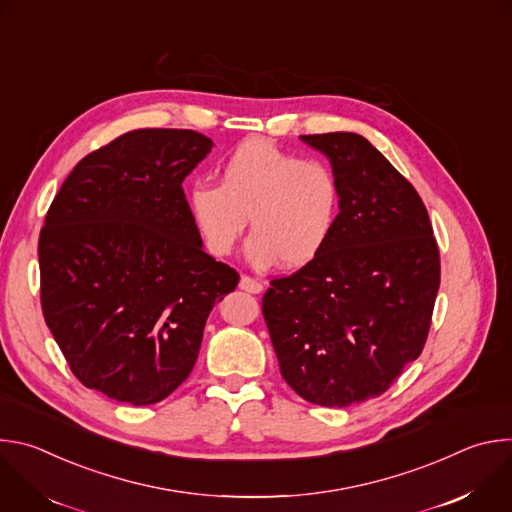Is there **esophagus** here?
<instances>
[{
  "label": "esophagus",
  "instance_id": "obj_1",
  "mask_svg": "<svg viewBox=\"0 0 512 512\" xmlns=\"http://www.w3.org/2000/svg\"><path fill=\"white\" fill-rule=\"evenodd\" d=\"M239 287L245 289V291H249V294H261V291H263V283L257 281L255 277H249V275H241Z\"/></svg>",
  "mask_w": 512,
  "mask_h": 512
}]
</instances>
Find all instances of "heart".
<instances>
[{
    "mask_svg": "<svg viewBox=\"0 0 512 512\" xmlns=\"http://www.w3.org/2000/svg\"><path fill=\"white\" fill-rule=\"evenodd\" d=\"M186 202L212 257L235 249L249 218L247 259L257 267L281 261L285 269H300L324 251L336 229L340 184L322 160H300L269 139H249L218 168V186L196 182Z\"/></svg>",
    "mask_w": 512,
    "mask_h": 512,
    "instance_id": "heart-1",
    "label": "heart"
}]
</instances>
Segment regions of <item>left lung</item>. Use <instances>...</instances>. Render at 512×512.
Instances as JSON below:
<instances>
[{
    "label": "left lung",
    "instance_id": "8db88e82",
    "mask_svg": "<svg viewBox=\"0 0 512 512\" xmlns=\"http://www.w3.org/2000/svg\"><path fill=\"white\" fill-rule=\"evenodd\" d=\"M340 184L336 229L263 296L279 371L300 397L348 407L383 395L427 340L440 249L417 190L358 133L302 135Z\"/></svg>",
    "mask_w": 512,
    "mask_h": 512
}]
</instances>
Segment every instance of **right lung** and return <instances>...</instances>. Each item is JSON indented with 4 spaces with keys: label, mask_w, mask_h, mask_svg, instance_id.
Instances as JSON below:
<instances>
[{
    "label": "right lung",
    "mask_w": 512,
    "mask_h": 512,
    "mask_svg": "<svg viewBox=\"0 0 512 512\" xmlns=\"http://www.w3.org/2000/svg\"><path fill=\"white\" fill-rule=\"evenodd\" d=\"M212 139L135 129L85 156L40 231V302L68 367L109 399L152 405L190 375L204 324L239 283L212 259L184 178Z\"/></svg>",
    "instance_id": "obj_1"
}]
</instances>
